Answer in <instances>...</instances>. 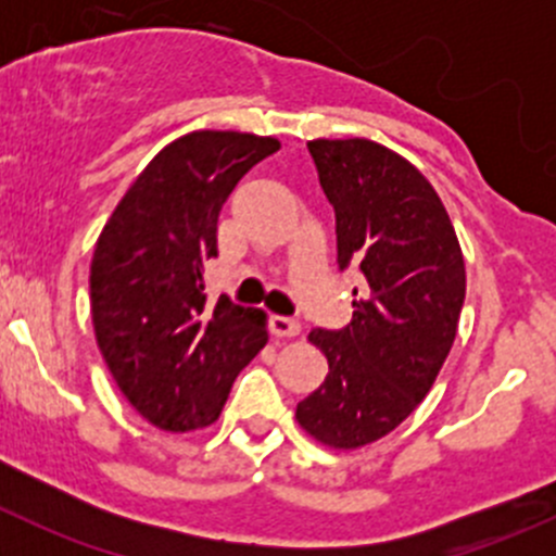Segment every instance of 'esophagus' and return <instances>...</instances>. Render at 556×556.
I'll return each mask as SVG.
<instances>
[{
	"label": "esophagus",
	"instance_id": "obj_1",
	"mask_svg": "<svg viewBox=\"0 0 556 556\" xmlns=\"http://www.w3.org/2000/svg\"><path fill=\"white\" fill-rule=\"evenodd\" d=\"M268 328H271V333L277 336V339H293V336L301 333L299 319L282 317V314H274V317L268 319Z\"/></svg>",
	"mask_w": 556,
	"mask_h": 556
}]
</instances>
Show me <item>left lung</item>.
I'll return each mask as SVG.
<instances>
[{
    "label": "left lung",
    "instance_id": "1",
    "mask_svg": "<svg viewBox=\"0 0 556 556\" xmlns=\"http://www.w3.org/2000/svg\"><path fill=\"white\" fill-rule=\"evenodd\" d=\"M309 153L336 212L339 268L357 266L366 282L346 328L309 333L328 377L295 419L319 444L357 450L392 433L433 387L457 336L465 263L417 166L371 139H314Z\"/></svg>",
    "mask_w": 556,
    "mask_h": 556
}]
</instances>
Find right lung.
Segmentation results:
<instances>
[{"label": "right lung", "instance_id": "1", "mask_svg": "<svg viewBox=\"0 0 556 556\" xmlns=\"http://www.w3.org/2000/svg\"><path fill=\"white\" fill-rule=\"evenodd\" d=\"M274 137L193 131L166 144L106 220L91 261L97 344L126 401L169 433L220 417L233 379L266 346V314L206 306L223 204Z\"/></svg>", "mask_w": 556, "mask_h": 556}]
</instances>
